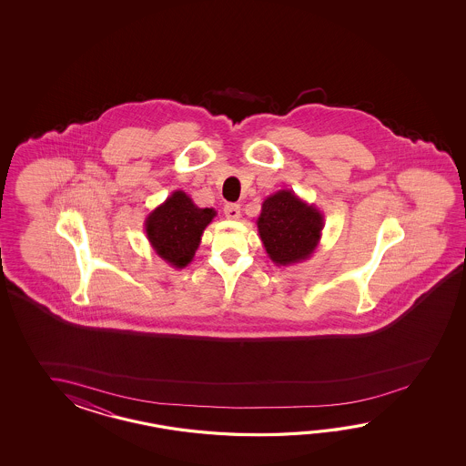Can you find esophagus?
<instances>
[{
	"mask_svg": "<svg viewBox=\"0 0 466 466\" xmlns=\"http://www.w3.org/2000/svg\"><path fill=\"white\" fill-rule=\"evenodd\" d=\"M225 215H227V218L228 219H238L239 218V205L237 203H228L227 207H225Z\"/></svg>",
	"mask_w": 466,
	"mask_h": 466,
	"instance_id": "34e87169",
	"label": "esophagus"
}]
</instances>
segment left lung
<instances>
[{
    "label": "left lung",
    "instance_id": "1",
    "mask_svg": "<svg viewBox=\"0 0 466 466\" xmlns=\"http://www.w3.org/2000/svg\"><path fill=\"white\" fill-rule=\"evenodd\" d=\"M257 227L269 259L277 267H289L311 258L325 223L315 205L291 189H279L263 201Z\"/></svg>",
    "mask_w": 466,
    "mask_h": 466
}]
</instances>
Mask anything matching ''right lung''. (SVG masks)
I'll return each mask as SVG.
<instances>
[{"label": "right lung", "instance_id": "obj_1", "mask_svg": "<svg viewBox=\"0 0 466 466\" xmlns=\"http://www.w3.org/2000/svg\"><path fill=\"white\" fill-rule=\"evenodd\" d=\"M215 217V208H199L185 191L175 189L147 217L145 233L155 253L181 269L193 261L203 231Z\"/></svg>", "mask_w": 466, "mask_h": 466}]
</instances>
